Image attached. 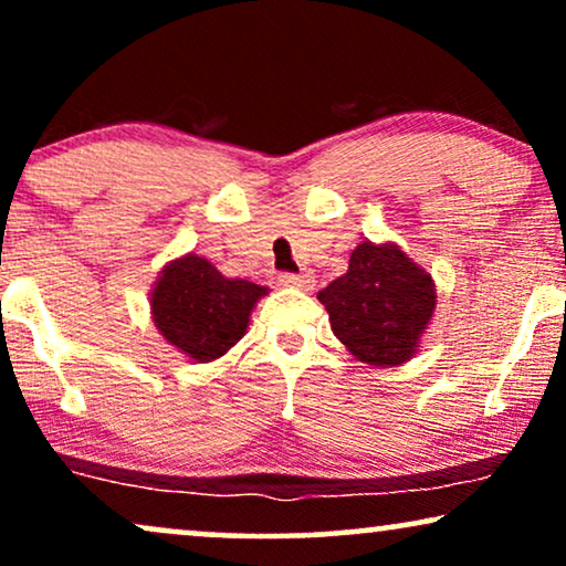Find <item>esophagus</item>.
Returning <instances> with one entry per match:
<instances>
[{
	"label": "esophagus",
	"mask_w": 566,
	"mask_h": 566,
	"mask_svg": "<svg viewBox=\"0 0 566 566\" xmlns=\"http://www.w3.org/2000/svg\"><path fill=\"white\" fill-rule=\"evenodd\" d=\"M279 282H282V287L313 290V284H316V279H313L311 274H282V276H279Z\"/></svg>",
	"instance_id": "obj_1"
}]
</instances>
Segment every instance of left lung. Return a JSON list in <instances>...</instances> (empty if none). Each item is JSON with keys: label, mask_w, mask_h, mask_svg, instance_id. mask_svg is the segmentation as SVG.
I'll return each instance as SVG.
<instances>
[{"label": "left lung", "mask_w": 566, "mask_h": 566, "mask_svg": "<svg viewBox=\"0 0 566 566\" xmlns=\"http://www.w3.org/2000/svg\"><path fill=\"white\" fill-rule=\"evenodd\" d=\"M336 339L370 368L412 360L436 313L431 271L397 242L363 240L349 266L318 292Z\"/></svg>", "instance_id": "1"}]
</instances>
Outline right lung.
<instances>
[{
	"label": "right lung",
	"instance_id": "add662e5",
	"mask_svg": "<svg viewBox=\"0 0 566 566\" xmlns=\"http://www.w3.org/2000/svg\"><path fill=\"white\" fill-rule=\"evenodd\" d=\"M269 287L230 279L198 253L167 261L148 305L159 334L190 363H213L245 336L253 307Z\"/></svg>",
	"mask_w": 566,
	"mask_h": 566
}]
</instances>
